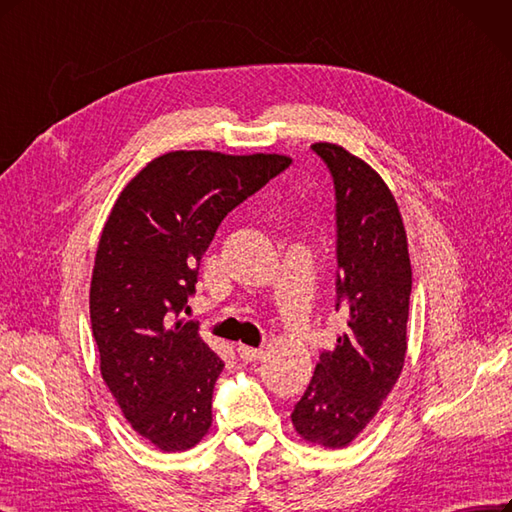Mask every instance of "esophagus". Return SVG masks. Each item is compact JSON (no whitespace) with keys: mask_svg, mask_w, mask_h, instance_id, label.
<instances>
[{"mask_svg":"<svg viewBox=\"0 0 512 512\" xmlns=\"http://www.w3.org/2000/svg\"><path fill=\"white\" fill-rule=\"evenodd\" d=\"M237 354L243 362H258L262 358V349H254L248 345H239L237 347Z\"/></svg>","mask_w":512,"mask_h":512,"instance_id":"34e87169","label":"esophagus"}]
</instances>
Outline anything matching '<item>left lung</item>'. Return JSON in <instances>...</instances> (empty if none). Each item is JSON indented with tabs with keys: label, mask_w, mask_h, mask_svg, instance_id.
<instances>
[{
	"label": "left lung",
	"mask_w": 512,
	"mask_h": 512,
	"mask_svg": "<svg viewBox=\"0 0 512 512\" xmlns=\"http://www.w3.org/2000/svg\"><path fill=\"white\" fill-rule=\"evenodd\" d=\"M337 195V311L347 332L324 351L292 411L307 443L343 449L394 390L407 356L411 260L398 203L381 175L343 146H311Z\"/></svg>",
	"instance_id": "8db88e82"
}]
</instances>
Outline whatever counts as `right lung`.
I'll list each match as a JSON object with an SVG mask.
<instances>
[{"label":"right lung","instance_id":"obj_1","mask_svg":"<svg viewBox=\"0 0 512 512\" xmlns=\"http://www.w3.org/2000/svg\"><path fill=\"white\" fill-rule=\"evenodd\" d=\"M292 158L175 150L122 188L91 279L99 368L131 428L165 453L201 443L224 362L182 313L199 262L231 209Z\"/></svg>","mask_w":512,"mask_h":512}]
</instances>
